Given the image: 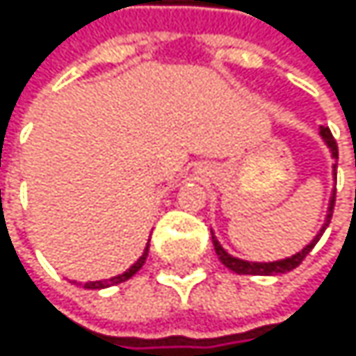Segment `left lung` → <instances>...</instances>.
<instances>
[{
  "label": "left lung",
  "mask_w": 356,
  "mask_h": 356,
  "mask_svg": "<svg viewBox=\"0 0 356 356\" xmlns=\"http://www.w3.org/2000/svg\"><path fill=\"white\" fill-rule=\"evenodd\" d=\"M321 136H323V138H325V143L329 145L331 156L337 160V143H335V138H333L331 130L323 126V128H321ZM333 168H337V166H333ZM333 204H335V194H333V198H331L329 213H327V220H325V224H323L321 232H318L316 237H314V241H312L309 245H305L301 252H297V254H295V256H291V258H284V261H275V263H250V261H241V258L230 256V254H228V252L218 243L216 235L211 232V239H213L216 254H218V258L222 261V265H224V267H228L230 271H235V273H239V275H280V273H286V271H293L295 267H299V265L303 263V258L312 252V248L316 245V241L321 239V235L325 232V228L329 226L331 216H333Z\"/></svg>",
  "instance_id": "1"
}]
</instances>
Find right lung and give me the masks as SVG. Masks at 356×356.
<instances>
[{
    "instance_id": "add662e5",
    "label": "right lung",
    "mask_w": 356,
    "mask_h": 356,
    "mask_svg": "<svg viewBox=\"0 0 356 356\" xmlns=\"http://www.w3.org/2000/svg\"><path fill=\"white\" fill-rule=\"evenodd\" d=\"M147 254H149V245L145 248V252H143V256L138 258V261L128 269V271H124L121 275H115V277H111V280H100V282H87L85 284V289H91V291H98V289H106V286H115V284H121V282H126V280H130L143 265H145V261H147Z\"/></svg>"
}]
</instances>
